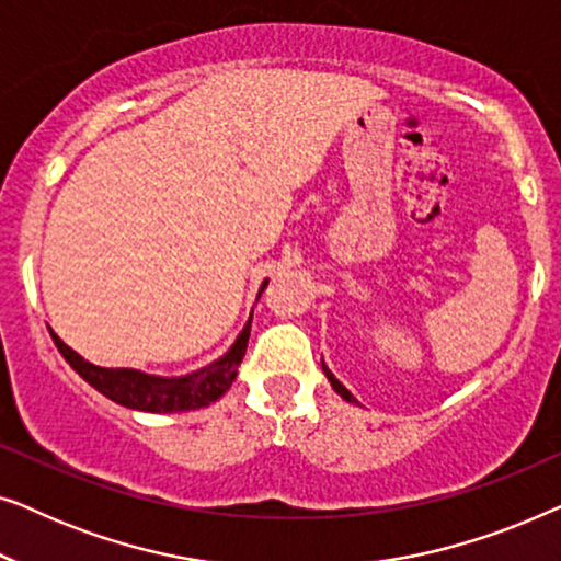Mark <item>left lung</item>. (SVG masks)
Wrapping results in <instances>:
<instances>
[{
	"mask_svg": "<svg viewBox=\"0 0 561 561\" xmlns=\"http://www.w3.org/2000/svg\"><path fill=\"white\" fill-rule=\"evenodd\" d=\"M321 370H324V375H327V380H329V382H332V388H334V393H336V396H342V398H344V401H347V403H357V398H355V396H352V393H350V390H347V388H344V386H342V382L334 378V373H332V370H329V367H327V363H324V357H321ZM357 405H359V403H357Z\"/></svg>",
	"mask_w": 561,
	"mask_h": 561,
	"instance_id": "left-lung-1",
	"label": "left lung"
}]
</instances>
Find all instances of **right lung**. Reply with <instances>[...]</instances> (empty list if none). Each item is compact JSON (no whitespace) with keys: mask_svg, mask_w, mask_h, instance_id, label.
Returning a JSON list of instances; mask_svg holds the SVG:
<instances>
[{"mask_svg":"<svg viewBox=\"0 0 561 561\" xmlns=\"http://www.w3.org/2000/svg\"><path fill=\"white\" fill-rule=\"evenodd\" d=\"M267 286L257 290V298ZM250 327H252V313L248 324L242 327V332L237 334L225 355L214 359L202 370H194L188 375H175V378H165V375H150L135 367H99L89 359H83L79 352L68 347L60 336L48 327V332L56 342V347L68 365L89 382L91 388H96L99 393L110 398V401L125 405L133 411H148V413H175V411H194L204 409L221 398L225 390H229L232 380L237 378V367H240L244 350H248L250 340Z\"/></svg>","mask_w":561,"mask_h":561,"instance_id":"add662e5","label":"right lung"}]
</instances>
